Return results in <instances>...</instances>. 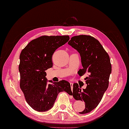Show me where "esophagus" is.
I'll list each match as a JSON object with an SVG mask.
<instances>
[{"label":"esophagus","instance_id":"1","mask_svg":"<svg viewBox=\"0 0 129 129\" xmlns=\"http://www.w3.org/2000/svg\"><path fill=\"white\" fill-rule=\"evenodd\" d=\"M70 86H71V89H73V83H72V82H70ZM71 97H72V96H71Z\"/></svg>","mask_w":129,"mask_h":129}]
</instances>
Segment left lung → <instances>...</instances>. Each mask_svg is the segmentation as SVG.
Returning <instances> with one entry per match:
<instances>
[{
	"label": "left lung",
	"instance_id": "obj_1",
	"mask_svg": "<svg viewBox=\"0 0 129 129\" xmlns=\"http://www.w3.org/2000/svg\"><path fill=\"white\" fill-rule=\"evenodd\" d=\"M68 44L80 54L83 69L78 74L88 75L85 78L86 89L82 90L76 83L73 89V98L85 102V110L80 114H87L96 108L108 87L112 71L110 56L98 40L89 35L73 36Z\"/></svg>",
	"mask_w": 129,
	"mask_h": 129
}]
</instances>
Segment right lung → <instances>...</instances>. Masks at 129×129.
<instances>
[{"label": "right lung", "mask_w": 129, "mask_h": 129, "mask_svg": "<svg viewBox=\"0 0 129 129\" xmlns=\"http://www.w3.org/2000/svg\"><path fill=\"white\" fill-rule=\"evenodd\" d=\"M69 36H42L31 40L20 53V88L33 110L45 112L52 107L59 92L72 95L70 84L62 80L47 84V69L52 67V55L69 40Z\"/></svg>", "instance_id": "obj_1"}]
</instances>
